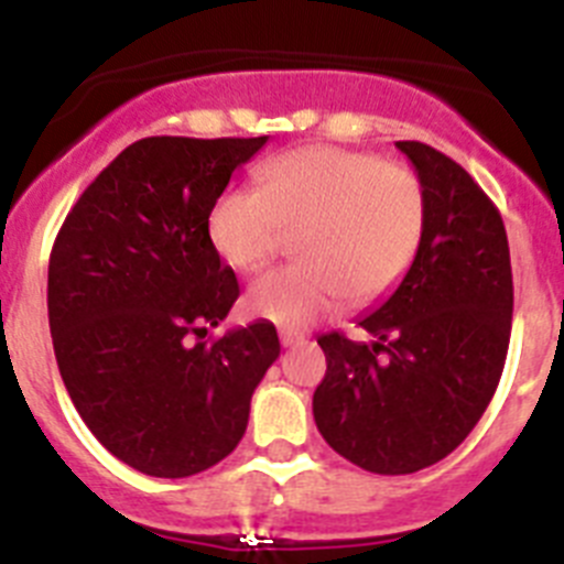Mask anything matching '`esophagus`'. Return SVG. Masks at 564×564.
<instances>
[{
	"instance_id": "obj_1",
	"label": "esophagus",
	"mask_w": 564,
	"mask_h": 564,
	"mask_svg": "<svg viewBox=\"0 0 564 564\" xmlns=\"http://www.w3.org/2000/svg\"><path fill=\"white\" fill-rule=\"evenodd\" d=\"M279 341H282V347H299V344L305 341V336H299L293 330H279Z\"/></svg>"
}]
</instances>
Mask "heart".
Returning a JSON list of instances; mask_svg holds the SVG:
<instances>
[{"mask_svg": "<svg viewBox=\"0 0 564 564\" xmlns=\"http://www.w3.org/2000/svg\"><path fill=\"white\" fill-rule=\"evenodd\" d=\"M296 234L302 262L268 271L246 307L285 330L330 316L344 296L367 305L398 285L421 251L426 192L410 166L378 154L313 147L282 154L259 172V188L214 203L208 234L228 265L257 271Z\"/></svg>", "mask_w": 564, "mask_h": 564, "instance_id": "b5f03b06", "label": "heart"}]
</instances>
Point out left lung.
I'll return each instance as SVG.
<instances>
[{
	"mask_svg": "<svg viewBox=\"0 0 564 564\" xmlns=\"http://www.w3.org/2000/svg\"><path fill=\"white\" fill-rule=\"evenodd\" d=\"M426 192V231L401 285L358 327L327 333L313 417L341 457L412 475L455 452L495 395L511 336L514 282L500 212L437 149L398 141Z\"/></svg>",
	"mask_w": 564,
	"mask_h": 564,
	"instance_id": "1",
	"label": "left lung"
}]
</instances>
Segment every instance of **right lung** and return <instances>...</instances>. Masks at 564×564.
Wrapping results in <instances>:
<instances>
[{"mask_svg":"<svg viewBox=\"0 0 564 564\" xmlns=\"http://www.w3.org/2000/svg\"><path fill=\"white\" fill-rule=\"evenodd\" d=\"M262 138H143L84 188L47 271L58 372L104 449L152 477H192L242 441L279 358L271 322L203 341L239 296L208 217Z\"/></svg>","mask_w":564,"mask_h":564,"instance_id":"1","label":"right lung"}]
</instances>
